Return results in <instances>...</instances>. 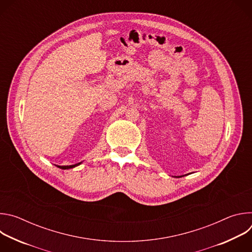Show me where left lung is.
<instances>
[{"instance_id":"obj_1","label":"left lung","mask_w":252,"mask_h":252,"mask_svg":"<svg viewBox=\"0 0 252 252\" xmlns=\"http://www.w3.org/2000/svg\"><path fill=\"white\" fill-rule=\"evenodd\" d=\"M186 175H187V174H186ZM183 176H184V175H183ZM175 177H182V176H175Z\"/></svg>"}]
</instances>
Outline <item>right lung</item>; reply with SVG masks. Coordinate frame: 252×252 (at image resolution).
I'll use <instances>...</instances> for the list:
<instances>
[{"mask_svg":"<svg viewBox=\"0 0 252 252\" xmlns=\"http://www.w3.org/2000/svg\"><path fill=\"white\" fill-rule=\"evenodd\" d=\"M82 162H79V163H76V164H71V165H57L58 167L62 168V169H69V168H73V167H76L78 165H80Z\"/></svg>","mask_w":252,"mask_h":252,"instance_id":"right-lung-1","label":"right lung"}]
</instances>
